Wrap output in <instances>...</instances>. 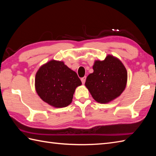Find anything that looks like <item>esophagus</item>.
<instances>
[{"instance_id": "obj_1", "label": "esophagus", "mask_w": 156, "mask_h": 156, "mask_svg": "<svg viewBox=\"0 0 156 156\" xmlns=\"http://www.w3.org/2000/svg\"><path fill=\"white\" fill-rule=\"evenodd\" d=\"M86 79H87V77H86V76H84V77H83V78H81V81H82V84H84V83H85Z\"/></svg>"}]
</instances>
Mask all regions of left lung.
Instances as JSON below:
<instances>
[{"label": "left lung", "instance_id": "1", "mask_svg": "<svg viewBox=\"0 0 156 156\" xmlns=\"http://www.w3.org/2000/svg\"><path fill=\"white\" fill-rule=\"evenodd\" d=\"M93 69L85 86L96 101L108 103L121 95L127 84V72L119 59L108 55L103 61H96Z\"/></svg>", "mask_w": 156, "mask_h": 156}]
</instances>
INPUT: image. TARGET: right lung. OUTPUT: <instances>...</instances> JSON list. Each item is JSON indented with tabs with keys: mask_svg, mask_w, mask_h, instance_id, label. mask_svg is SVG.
Returning a JSON list of instances; mask_svg holds the SVG:
<instances>
[{
	"mask_svg": "<svg viewBox=\"0 0 156 156\" xmlns=\"http://www.w3.org/2000/svg\"><path fill=\"white\" fill-rule=\"evenodd\" d=\"M35 89L43 101L54 107L71 103L75 89L82 84L77 74L63 62L51 60L43 65L35 76Z\"/></svg>",
	"mask_w": 156,
	"mask_h": 156,
	"instance_id": "add662e5",
	"label": "right lung"
}]
</instances>
